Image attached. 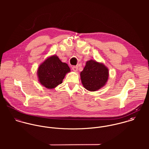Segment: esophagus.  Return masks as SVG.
<instances>
[{
  "instance_id": "obj_1",
  "label": "esophagus",
  "mask_w": 149,
  "mask_h": 149,
  "mask_svg": "<svg viewBox=\"0 0 149 149\" xmlns=\"http://www.w3.org/2000/svg\"><path fill=\"white\" fill-rule=\"evenodd\" d=\"M72 70L74 71V72H77V70H78V66H73L72 67Z\"/></svg>"
}]
</instances>
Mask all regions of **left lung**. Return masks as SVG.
<instances>
[{"label": "left lung", "mask_w": 149, "mask_h": 149, "mask_svg": "<svg viewBox=\"0 0 149 149\" xmlns=\"http://www.w3.org/2000/svg\"><path fill=\"white\" fill-rule=\"evenodd\" d=\"M109 76L108 69L103 64L89 60L80 73L83 86L89 91H96L106 85Z\"/></svg>", "instance_id": "1"}]
</instances>
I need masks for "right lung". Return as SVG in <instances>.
Instances as JSON below:
<instances>
[{
  "label": "right lung",
  "mask_w": 149,
  "mask_h": 149,
  "mask_svg": "<svg viewBox=\"0 0 149 149\" xmlns=\"http://www.w3.org/2000/svg\"><path fill=\"white\" fill-rule=\"evenodd\" d=\"M70 71L68 64L62 63L56 56L46 58L37 70L38 80L41 85L53 89L61 84L66 73Z\"/></svg>",
  "instance_id": "obj_1"
}]
</instances>
